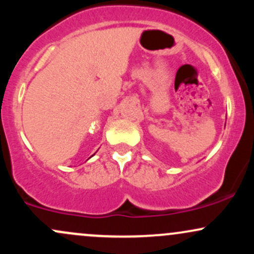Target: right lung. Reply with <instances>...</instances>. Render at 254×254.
<instances>
[{
	"instance_id": "add662e5",
	"label": "right lung",
	"mask_w": 254,
	"mask_h": 254,
	"mask_svg": "<svg viewBox=\"0 0 254 254\" xmlns=\"http://www.w3.org/2000/svg\"><path fill=\"white\" fill-rule=\"evenodd\" d=\"M93 155H94V154H93ZM93 155H91V157H93ZM91 157H90V158H91ZM90 158H89V159H90Z\"/></svg>"
}]
</instances>
